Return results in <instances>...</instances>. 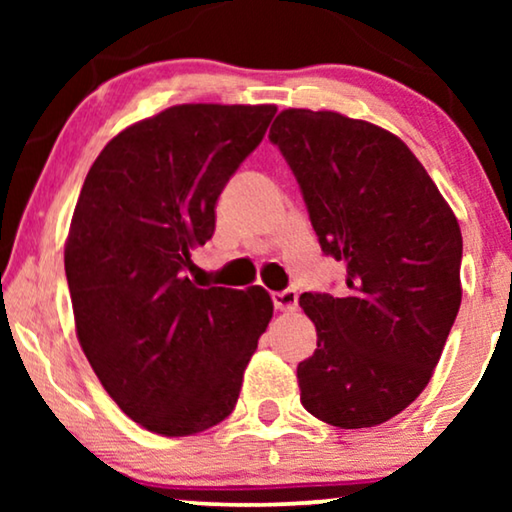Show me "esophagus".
Listing matches in <instances>:
<instances>
[{
  "instance_id": "34e87169",
  "label": "esophagus",
  "mask_w": 512,
  "mask_h": 512,
  "mask_svg": "<svg viewBox=\"0 0 512 512\" xmlns=\"http://www.w3.org/2000/svg\"><path fill=\"white\" fill-rule=\"evenodd\" d=\"M272 303H275V310L279 312H293L298 307V293L293 289H284L272 293Z\"/></svg>"
}]
</instances>
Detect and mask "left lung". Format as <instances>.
<instances>
[{"label": "left lung", "mask_w": 512, "mask_h": 512, "mask_svg": "<svg viewBox=\"0 0 512 512\" xmlns=\"http://www.w3.org/2000/svg\"><path fill=\"white\" fill-rule=\"evenodd\" d=\"M345 289L300 296L317 349L298 363L300 403L366 429L429 384L461 305V230L422 163L391 132L335 111L286 109L270 128Z\"/></svg>", "instance_id": "8db88e82"}]
</instances>
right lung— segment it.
Segmentation results:
<instances>
[{
  "instance_id": "right-lung-1",
  "label": "right lung",
  "mask_w": 512,
  "mask_h": 512,
  "mask_svg": "<svg viewBox=\"0 0 512 512\" xmlns=\"http://www.w3.org/2000/svg\"><path fill=\"white\" fill-rule=\"evenodd\" d=\"M275 114L170 107L111 139L83 181L65 247L76 335L118 408L160 436H193L233 412L272 319L261 286L200 289L188 272Z\"/></svg>"
}]
</instances>
